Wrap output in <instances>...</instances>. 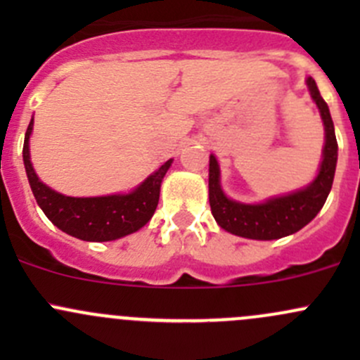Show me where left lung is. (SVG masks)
Instances as JSON below:
<instances>
[{
    "label": "left lung",
    "instance_id": "left-lung-1",
    "mask_svg": "<svg viewBox=\"0 0 360 360\" xmlns=\"http://www.w3.org/2000/svg\"><path fill=\"white\" fill-rule=\"evenodd\" d=\"M307 83L311 99L321 110L326 127L324 160H322L319 176L304 190L285 195V197L271 198V200L257 203V205H249V203L233 202L226 198L219 186V165H217L216 158L210 155L209 203L214 219L223 230L238 235V237L254 238V240H274V238L288 237L310 223L326 203L336 170V134L331 112H329L326 101L322 99L314 78H308Z\"/></svg>",
    "mask_w": 360,
    "mask_h": 360
}]
</instances>
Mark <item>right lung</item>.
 Returning a JSON list of instances; mask_svg holds the SVG:
<instances>
[{
	"mask_svg": "<svg viewBox=\"0 0 360 360\" xmlns=\"http://www.w3.org/2000/svg\"><path fill=\"white\" fill-rule=\"evenodd\" d=\"M31 130L32 120L24 137L22 157L25 172L36 202L59 230L86 242H108L134 233L151 219L158 205L160 184L172 160H167L157 172L151 174L137 190L129 195L94 198L64 197L45 186L34 174L29 158Z\"/></svg>",
	"mask_w": 360,
	"mask_h": 360,
	"instance_id": "add662e5",
	"label": "right lung"
}]
</instances>
